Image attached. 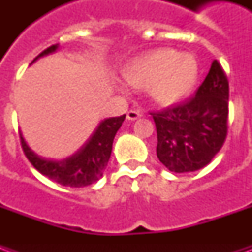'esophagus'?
I'll list each match as a JSON object with an SVG mask.
<instances>
[{
	"label": "esophagus",
	"instance_id": "34e87169",
	"mask_svg": "<svg viewBox=\"0 0 252 252\" xmlns=\"http://www.w3.org/2000/svg\"><path fill=\"white\" fill-rule=\"evenodd\" d=\"M139 117H142V113H140L139 110H129V112L126 113V119L131 121L137 120Z\"/></svg>",
	"mask_w": 252,
	"mask_h": 252
}]
</instances>
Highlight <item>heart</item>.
Wrapping results in <instances>:
<instances>
[{
	"mask_svg": "<svg viewBox=\"0 0 252 252\" xmlns=\"http://www.w3.org/2000/svg\"><path fill=\"white\" fill-rule=\"evenodd\" d=\"M126 83L147 89L157 104L180 102L193 90L198 78V63L190 54L173 48H157L136 57L123 68Z\"/></svg>",
	"mask_w": 252,
	"mask_h": 252,
	"instance_id": "b5f03b06",
	"label": "heart"
}]
</instances>
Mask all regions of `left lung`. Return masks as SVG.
<instances>
[{
    "label": "left lung",
    "mask_w": 252,
    "mask_h": 252,
    "mask_svg": "<svg viewBox=\"0 0 252 252\" xmlns=\"http://www.w3.org/2000/svg\"><path fill=\"white\" fill-rule=\"evenodd\" d=\"M227 75L217 61L194 97L153 113L160 163L173 173L195 171L211 162L224 144L228 120Z\"/></svg>",
    "instance_id": "1"
}]
</instances>
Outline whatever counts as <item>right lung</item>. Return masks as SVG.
<instances>
[{"mask_svg": "<svg viewBox=\"0 0 252 252\" xmlns=\"http://www.w3.org/2000/svg\"><path fill=\"white\" fill-rule=\"evenodd\" d=\"M59 44L48 47L40 55L32 61L36 62L39 58L46 57L58 50ZM31 63V64H32ZM126 115L120 117L104 119L94 129L92 136L89 137L82 147L63 159H51L36 154L25 142L23 133L20 132L21 146L25 157L33 164L39 173L46 175L47 178L55 181L57 184L71 188H83L97 182L102 177L105 169L109 162L112 146L116 133L120 129Z\"/></svg>", "mask_w": 252, "mask_h": 252, "instance_id": "1", "label": "right lung"}]
</instances>
